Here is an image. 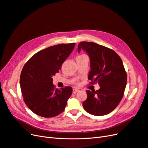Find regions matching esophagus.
I'll list each match as a JSON object with an SVG mask.
<instances>
[{"mask_svg":"<svg viewBox=\"0 0 148 148\" xmlns=\"http://www.w3.org/2000/svg\"><path fill=\"white\" fill-rule=\"evenodd\" d=\"M79 91V89H73V93H76V92H78Z\"/></svg>","mask_w":148,"mask_h":148,"instance_id":"34e87169","label":"esophagus"}]
</instances>
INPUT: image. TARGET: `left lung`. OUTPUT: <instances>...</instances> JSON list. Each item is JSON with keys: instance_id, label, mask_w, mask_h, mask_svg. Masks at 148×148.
I'll list each match as a JSON object with an SVG mask.
<instances>
[{"instance_id": "obj_1", "label": "left lung", "mask_w": 148, "mask_h": 148, "mask_svg": "<svg viewBox=\"0 0 148 148\" xmlns=\"http://www.w3.org/2000/svg\"><path fill=\"white\" fill-rule=\"evenodd\" d=\"M83 50L90 59L88 79L98 82L100 89L86 90L87 99L83 106L87 112L102 116L109 114L122 100L127 85V76L122 59L114 51L92 42L78 44V52Z\"/></svg>"}]
</instances>
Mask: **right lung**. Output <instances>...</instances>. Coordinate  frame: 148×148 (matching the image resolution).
I'll use <instances>...</instances> for the list:
<instances>
[{
	"instance_id": "add662e5",
	"label": "right lung",
	"mask_w": 148,
	"mask_h": 148,
	"mask_svg": "<svg viewBox=\"0 0 148 148\" xmlns=\"http://www.w3.org/2000/svg\"><path fill=\"white\" fill-rule=\"evenodd\" d=\"M75 43L49 47L34 54L22 69L20 82L28 108L41 117H53L63 112L72 88L55 89L52 77L59 71Z\"/></svg>"
}]
</instances>
